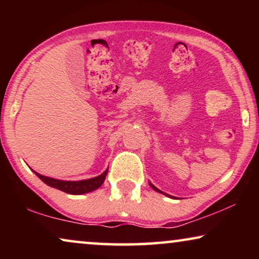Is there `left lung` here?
Here are the masks:
<instances>
[{
  "mask_svg": "<svg viewBox=\"0 0 259 259\" xmlns=\"http://www.w3.org/2000/svg\"><path fill=\"white\" fill-rule=\"evenodd\" d=\"M150 186L152 187V189H153L154 191H157V192H159V193H162V194H165V196H167V197H169V198H173L172 196H169V194H167V193H165V192H162V191H160L159 189H157V187H155L154 185H152V184L150 183Z\"/></svg>",
  "mask_w": 259,
  "mask_h": 259,
  "instance_id": "1",
  "label": "left lung"
}]
</instances>
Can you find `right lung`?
Returning a JSON list of instances; mask_svg holds the SVG:
<instances>
[{
    "mask_svg": "<svg viewBox=\"0 0 259 259\" xmlns=\"http://www.w3.org/2000/svg\"><path fill=\"white\" fill-rule=\"evenodd\" d=\"M108 168L102 173V175L95 177V178L86 179V180H79V182H67V180H59L54 178H49V177H45L40 175V173L35 172L38 178H40L45 184H47L48 186L54 187L63 192L69 193V194H83L92 192V191L97 190L104 184L106 176H107Z\"/></svg>",
    "mask_w": 259,
    "mask_h": 259,
    "instance_id": "1",
    "label": "right lung"
}]
</instances>
